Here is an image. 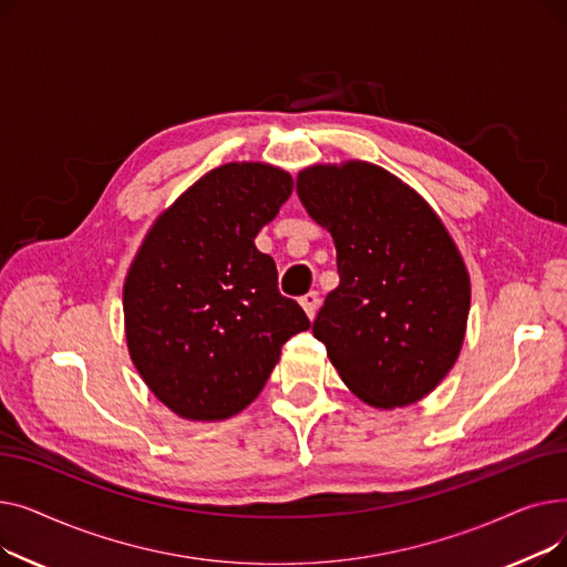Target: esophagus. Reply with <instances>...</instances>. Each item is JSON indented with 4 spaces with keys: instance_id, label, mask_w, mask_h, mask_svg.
<instances>
[{
    "instance_id": "esophagus-1",
    "label": "esophagus",
    "mask_w": 567,
    "mask_h": 567,
    "mask_svg": "<svg viewBox=\"0 0 567 567\" xmlns=\"http://www.w3.org/2000/svg\"><path fill=\"white\" fill-rule=\"evenodd\" d=\"M299 303H301V308L306 310V315H308L310 319H315L317 308H319V293H317V291H308L306 296H301Z\"/></svg>"
}]
</instances>
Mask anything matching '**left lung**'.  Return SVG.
<instances>
[{
  "label": "left lung",
  "instance_id": "8db88e82",
  "mask_svg": "<svg viewBox=\"0 0 567 567\" xmlns=\"http://www.w3.org/2000/svg\"><path fill=\"white\" fill-rule=\"evenodd\" d=\"M296 193L338 250L340 285L312 333L340 379L374 409L427 398L457 361L471 308L451 231L409 184L368 161L310 165Z\"/></svg>",
  "mask_w": 567,
  "mask_h": 567
}]
</instances>
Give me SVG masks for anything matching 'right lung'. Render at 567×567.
Returning <instances> with one entry per match:
<instances>
[{
    "label": "right lung",
    "mask_w": 567,
    "mask_h": 567,
    "mask_svg": "<svg viewBox=\"0 0 567 567\" xmlns=\"http://www.w3.org/2000/svg\"><path fill=\"white\" fill-rule=\"evenodd\" d=\"M291 174L225 163L148 227L124 280V326L142 381L178 419L244 411L310 321L278 291L276 261L255 236L291 195Z\"/></svg>",
    "instance_id": "right-lung-1"
}]
</instances>
